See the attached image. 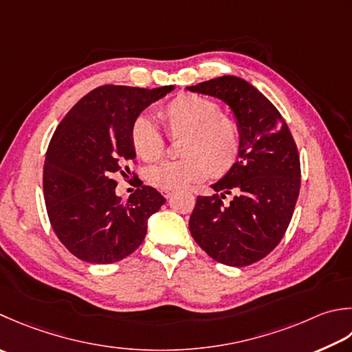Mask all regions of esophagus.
Listing matches in <instances>:
<instances>
[{
  "label": "esophagus",
  "mask_w": 352,
  "mask_h": 352,
  "mask_svg": "<svg viewBox=\"0 0 352 352\" xmlns=\"http://www.w3.org/2000/svg\"><path fill=\"white\" fill-rule=\"evenodd\" d=\"M163 195H164V198H170L172 195H174V190H163Z\"/></svg>",
  "instance_id": "1"
}]
</instances>
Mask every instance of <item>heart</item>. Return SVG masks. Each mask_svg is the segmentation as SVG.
<instances>
[{
  "mask_svg": "<svg viewBox=\"0 0 352 352\" xmlns=\"http://www.w3.org/2000/svg\"><path fill=\"white\" fill-rule=\"evenodd\" d=\"M199 94H182L158 108V117L170 135L182 134L177 160L162 162L144 172L146 182L160 190H177L201 180L212 169L224 175L236 163L241 151V129L232 116ZM131 144L144 162H155L164 154V137L146 114L137 116L129 131Z\"/></svg>",
  "mask_w": 352,
  "mask_h": 352,
  "instance_id": "obj_1",
  "label": "heart"
}]
</instances>
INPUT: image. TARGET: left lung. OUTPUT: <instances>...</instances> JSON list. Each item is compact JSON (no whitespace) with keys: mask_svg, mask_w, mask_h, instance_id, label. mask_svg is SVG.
Segmentation results:
<instances>
[{"mask_svg":"<svg viewBox=\"0 0 352 352\" xmlns=\"http://www.w3.org/2000/svg\"><path fill=\"white\" fill-rule=\"evenodd\" d=\"M188 89L224 100L241 129L239 160L212 184L215 194L197 198L190 235L217 263H258L292 221L300 189L298 146L276 107L247 80L221 76ZM227 195H234L230 204Z\"/></svg>","mask_w":352,"mask_h":352,"instance_id":"left-lung-1","label":"left lung"}]
</instances>
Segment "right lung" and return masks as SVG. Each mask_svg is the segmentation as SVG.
Instances as JSON below:
<instances>
[{
    "label": "right lung",
    "mask_w": 352,
    "mask_h": 352,
    "mask_svg": "<svg viewBox=\"0 0 352 352\" xmlns=\"http://www.w3.org/2000/svg\"><path fill=\"white\" fill-rule=\"evenodd\" d=\"M172 89L174 85L98 87L54 131L44 162V199L54 233L76 258L113 264L143 243L148 218L166 198L133 172L137 189L122 203L113 175L128 177L125 163L135 158L129 137L133 120Z\"/></svg>",
    "instance_id": "add662e5"
}]
</instances>
